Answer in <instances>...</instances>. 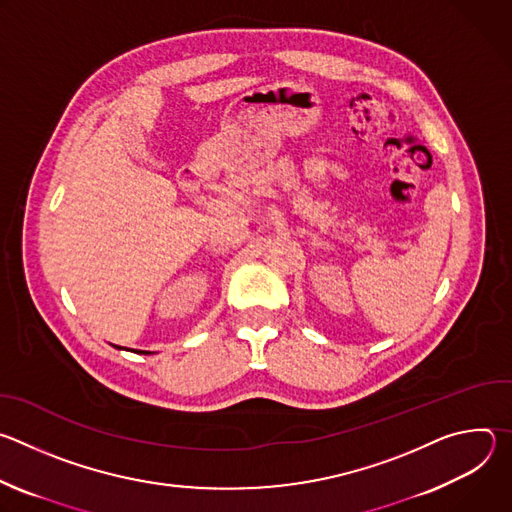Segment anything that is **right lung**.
<instances>
[{
	"mask_svg": "<svg viewBox=\"0 0 512 512\" xmlns=\"http://www.w3.org/2000/svg\"><path fill=\"white\" fill-rule=\"evenodd\" d=\"M117 348H121V346H117ZM141 354H152V352H145V350H139Z\"/></svg>",
	"mask_w": 512,
	"mask_h": 512,
	"instance_id": "obj_1",
	"label": "right lung"
}]
</instances>
